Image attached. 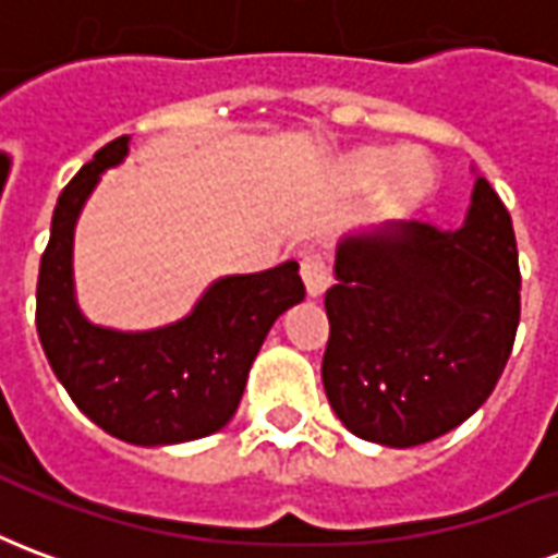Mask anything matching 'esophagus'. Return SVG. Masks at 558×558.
Instances as JSON below:
<instances>
[{
  "label": "esophagus",
  "instance_id": "obj_1",
  "mask_svg": "<svg viewBox=\"0 0 558 558\" xmlns=\"http://www.w3.org/2000/svg\"><path fill=\"white\" fill-rule=\"evenodd\" d=\"M302 280H304V287H307V295H311V299H319V295L328 290V283H331V266H328V256L319 254V251L304 256Z\"/></svg>",
  "mask_w": 558,
  "mask_h": 558
}]
</instances>
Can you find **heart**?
Returning <instances> with one entry per match:
<instances>
[{
	"label": "heart",
	"instance_id": "1",
	"mask_svg": "<svg viewBox=\"0 0 558 558\" xmlns=\"http://www.w3.org/2000/svg\"><path fill=\"white\" fill-rule=\"evenodd\" d=\"M343 175L355 187L379 184V206L395 218L418 211L439 184L433 160L418 148H359L343 160Z\"/></svg>",
	"mask_w": 558,
	"mask_h": 558
}]
</instances>
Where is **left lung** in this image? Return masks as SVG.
<instances>
[{
    "mask_svg": "<svg viewBox=\"0 0 558 558\" xmlns=\"http://www.w3.org/2000/svg\"><path fill=\"white\" fill-rule=\"evenodd\" d=\"M323 386L343 427L412 448L454 430L499 383L520 323L511 215L484 175L460 230L398 220L340 239Z\"/></svg>",
    "mask_w": 558,
    "mask_h": 558,
    "instance_id": "8db88e82",
    "label": "left lung"
}]
</instances>
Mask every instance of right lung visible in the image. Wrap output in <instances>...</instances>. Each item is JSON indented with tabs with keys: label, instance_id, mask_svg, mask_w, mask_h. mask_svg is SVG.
Wrapping results in <instances>:
<instances>
[{
	"label": "right lung",
	"instance_id": "1",
	"mask_svg": "<svg viewBox=\"0 0 558 558\" xmlns=\"http://www.w3.org/2000/svg\"><path fill=\"white\" fill-rule=\"evenodd\" d=\"M119 137L68 182L38 271L35 326L56 379L83 415L131 445H179L218 433L239 410L263 340L304 299L299 263L208 283L191 314L148 331L92 323L74 290V227L101 172L119 167Z\"/></svg>",
	"mask_w": 558,
	"mask_h": 558
}]
</instances>
